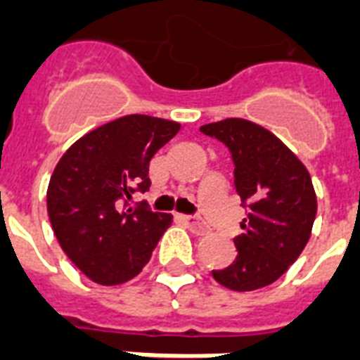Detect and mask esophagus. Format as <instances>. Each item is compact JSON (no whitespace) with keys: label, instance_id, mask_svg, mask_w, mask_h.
Masks as SVG:
<instances>
[{"label":"esophagus","instance_id":"obj_1","mask_svg":"<svg viewBox=\"0 0 360 360\" xmlns=\"http://www.w3.org/2000/svg\"><path fill=\"white\" fill-rule=\"evenodd\" d=\"M183 223H185L186 226H188V229H191L196 236H205L207 232H210V229H207L204 223H200V221H194V219H191V217H183Z\"/></svg>","mask_w":360,"mask_h":360}]
</instances>
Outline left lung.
<instances>
[{
  "mask_svg": "<svg viewBox=\"0 0 360 360\" xmlns=\"http://www.w3.org/2000/svg\"><path fill=\"white\" fill-rule=\"evenodd\" d=\"M200 130L230 149L236 191L249 207L243 234L234 240L236 260L211 274L217 283L238 292L268 287L311 238L317 194L308 168L278 136L251 120L224 119Z\"/></svg>",
  "mask_w": 360,
  "mask_h": 360,
  "instance_id": "obj_1",
  "label": "left lung"
}]
</instances>
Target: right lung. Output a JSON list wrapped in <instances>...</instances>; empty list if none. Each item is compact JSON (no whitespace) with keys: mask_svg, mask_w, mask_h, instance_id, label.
Returning a JSON list of instances; mask_svg holds the SVG:
<instances>
[{"mask_svg":"<svg viewBox=\"0 0 360 360\" xmlns=\"http://www.w3.org/2000/svg\"><path fill=\"white\" fill-rule=\"evenodd\" d=\"M181 130L175 120L126 115L77 139L46 188L52 230L68 259L100 285L136 278L149 262L172 213L120 207L149 191V162Z\"/></svg>","mask_w":360,"mask_h":360,"instance_id":"1","label":"right lung"}]
</instances>
